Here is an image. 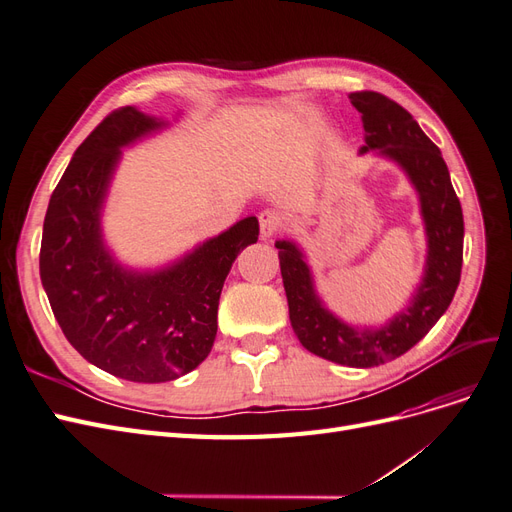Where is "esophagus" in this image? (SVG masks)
Returning <instances> with one entry per match:
<instances>
[{"label": "esophagus", "instance_id": "obj_1", "mask_svg": "<svg viewBox=\"0 0 512 512\" xmlns=\"http://www.w3.org/2000/svg\"><path fill=\"white\" fill-rule=\"evenodd\" d=\"M258 222H260V237L262 239H271L282 226L280 215H277L275 211H269V209L258 215Z\"/></svg>", "mask_w": 512, "mask_h": 512}]
</instances>
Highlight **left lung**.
I'll return each instance as SVG.
<instances>
[{
    "mask_svg": "<svg viewBox=\"0 0 512 512\" xmlns=\"http://www.w3.org/2000/svg\"><path fill=\"white\" fill-rule=\"evenodd\" d=\"M365 145L397 162L418 194L427 235V262L408 307L382 327H352L322 305L303 252L294 241H275L294 335L303 348L348 367H376L408 352L429 333L451 305L463 262V213L440 149L414 117L378 91H354Z\"/></svg>",
    "mask_w": 512,
    "mask_h": 512,
    "instance_id": "8db88e82",
    "label": "left lung"
}]
</instances>
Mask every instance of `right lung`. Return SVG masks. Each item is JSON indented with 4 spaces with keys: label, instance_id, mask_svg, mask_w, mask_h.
Listing matches in <instances>:
<instances>
[{
    "label": "right lung",
    "instance_id": "right-lung-1",
    "mask_svg": "<svg viewBox=\"0 0 512 512\" xmlns=\"http://www.w3.org/2000/svg\"><path fill=\"white\" fill-rule=\"evenodd\" d=\"M164 126L134 106L108 115L51 194L40 245V280L68 342L108 374L149 384L185 376L207 359L226 275L258 241L252 215L164 269L119 265L102 237L108 185L121 147Z\"/></svg>",
    "mask_w": 512,
    "mask_h": 512
}]
</instances>
